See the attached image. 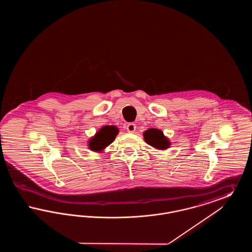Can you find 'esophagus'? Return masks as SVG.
<instances>
[{
  "label": "esophagus",
  "mask_w": 252,
  "mask_h": 252,
  "mask_svg": "<svg viewBox=\"0 0 252 252\" xmlns=\"http://www.w3.org/2000/svg\"><path fill=\"white\" fill-rule=\"evenodd\" d=\"M126 130L128 132H134L136 130V126L133 123H129L126 125Z\"/></svg>",
  "instance_id": "1"
}]
</instances>
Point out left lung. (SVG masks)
I'll list each match as a JSON object with an SVG mask.
<instances>
[{
  "label": "left lung",
  "mask_w": 252,
  "mask_h": 252,
  "mask_svg": "<svg viewBox=\"0 0 252 252\" xmlns=\"http://www.w3.org/2000/svg\"><path fill=\"white\" fill-rule=\"evenodd\" d=\"M144 138L147 144L157 149L163 150L170 146V142L168 141L167 138L163 135L161 130L157 128H149L144 131Z\"/></svg>",
  "instance_id": "8db88e82"
}]
</instances>
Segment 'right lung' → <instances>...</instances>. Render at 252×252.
Masks as SVG:
<instances>
[{
  "mask_svg": "<svg viewBox=\"0 0 252 252\" xmlns=\"http://www.w3.org/2000/svg\"><path fill=\"white\" fill-rule=\"evenodd\" d=\"M117 134L118 128L114 126H106L102 127L96 133L95 136L91 139L90 148L93 151H102L114 141Z\"/></svg>",
  "mask_w": 252,
  "mask_h": 252,
  "instance_id": "add662e5",
  "label": "right lung"
}]
</instances>
